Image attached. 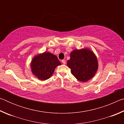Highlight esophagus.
I'll return each instance as SVG.
<instances>
[{
	"instance_id": "esophagus-1",
	"label": "esophagus",
	"mask_w": 124,
	"mask_h": 124,
	"mask_svg": "<svg viewBox=\"0 0 124 124\" xmlns=\"http://www.w3.org/2000/svg\"><path fill=\"white\" fill-rule=\"evenodd\" d=\"M62 62L63 63V64H66V61H65L64 60H62Z\"/></svg>"
}]
</instances>
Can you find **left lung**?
Returning <instances> with one entry per match:
<instances>
[{"label": "left lung", "instance_id": "1", "mask_svg": "<svg viewBox=\"0 0 124 124\" xmlns=\"http://www.w3.org/2000/svg\"><path fill=\"white\" fill-rule=\"evenodd\" d=\"M67 66L78 80L85 82L95 74L98 68L97 58L90 50H75L70 54Z\"/></svg>", "mask_w": 124, "mask_h": 124}]
</instances>
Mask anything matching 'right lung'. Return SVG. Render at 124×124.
Masks as SVG:
<instances>
[{"label":"right lung","mask_w":124,"mask_h":124,"mask_svg":"<svg viewBox=\"0 0 124 124\" xmlns=\"http://www.w3.org/2000/svg\"><path fill=\"white\" fill-rule=\"evenodd\" d=\"M61 64L57 56L50 52H44L34 57L31 68L33 74L38 78L45 80L51 77L56 67Z\"/></svg>","instance_id":"1"}]
</instances>
